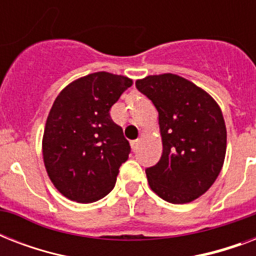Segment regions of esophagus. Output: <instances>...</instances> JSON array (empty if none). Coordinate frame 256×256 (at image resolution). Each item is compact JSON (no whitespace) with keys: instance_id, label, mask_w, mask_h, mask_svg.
I'll return each instance as SVG.
<instances>
[{"instance_id":"esophagus-1","label":"esophagus","mask_w":256,"mask_h":256,"mask_svg":"<svg viewBox=\"0 0 256 256\" xmlns=\"http://www.w3.org/2000/svg\"><path fill=\"white\" fill-rule=\"evenodd\" d=\"M140 140H132V152H136V150H138V148H140Z\"/></svg>"}]
</instances>
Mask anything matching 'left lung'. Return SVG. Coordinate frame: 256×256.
Listing matches in <instances>:
<instances>
[{
    "label": "left lung",
    "mask_w": 256,
    "mask_h": 256,
    "mask_svg": "<svg viewBox=\"0 0 256 256\" xmlns=\"http://www.w3.org/2000/svg\"><path fill=\"white\" fill-rule=\"evenodd\" d=\"M136 86L158 110L164 146L160 162L146 168L150 188L166 202H192L223 168L227 132L222 110L208 92L176 74L148 76Z\"/></svg>",
    "instance_id": "obj_1"
}]
</instances>
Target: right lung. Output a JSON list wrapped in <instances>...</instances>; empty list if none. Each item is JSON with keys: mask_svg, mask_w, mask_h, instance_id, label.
<instances>
[{"mask_svg": "<svg viewBox=\"0 0 256 256\" xmlns=\"http://www.w3.org/2000/svg\"><path fill=\"white\" fill-rule=\"evenodd\" d=\"M132 80L108 72L66 86L46 120L42 156L54 187L70 200L92 203L112 190L130 144L110 108Z\"/></svg>", "mask_w": 256, "mask_h": 256, "instance_id": "right-lung-1", "label": "right lung"}]
</instances>
